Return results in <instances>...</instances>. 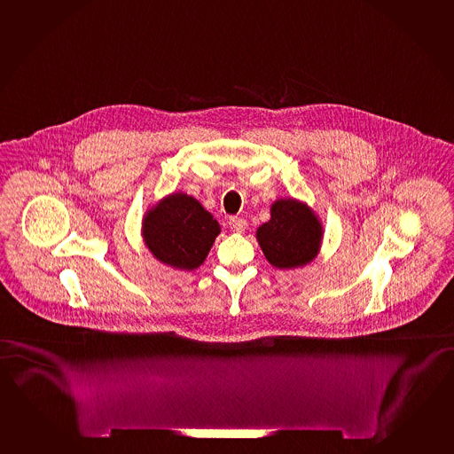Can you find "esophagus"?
<instances>
[{"label": "esophagus", "mask_w": 454, "mask_h": 454, "mask_svg": "<svg viewBox=\"0 0 454 454\" xmlns=\"http://www.w3.org/2000/svg\"><path fill=\"white\" fill-rule=\"evenodd\" d=\"M230 228L236 232H244L247 228V222L240 216H231L230 218Z\"/></svg>", "instance_id": "34e87169"}]
</instances>
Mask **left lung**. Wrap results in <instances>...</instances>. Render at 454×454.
Wrapping results in <instances>:
<instances>
[{"instance_id": "1", "label": "left lung", "mask_w": 454, "mask_h": 454, "mask_svg": "<svg viewBox=\"0 0 454 454\" xmlns=\"http://www.w3.org/2000/svg\"><path fill=\"white\" fill-rule=\"evenodd\" d=\"M323 226L312 208L293 198L277 200L270 220L261 224L256 239L266 260L278 269L302 268L320 252Z\"/></svg>"}]
</instances>
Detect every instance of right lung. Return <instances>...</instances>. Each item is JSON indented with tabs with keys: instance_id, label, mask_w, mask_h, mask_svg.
Here are the masks:
<instances>
[{
	"instance_id": "obj_1",
	"label": "right lung",
	"mask_w": 454,
	"mask_h": 454,
	"mask_svg": "<svg viewBox=\"0 0 454 454\" xmlns=\"http://www.w3.org/2000/svg\"><path fill=\"white\" fill-rule=\"evenodd\" d=\"M220 231L201 202L185 193L166 196L142 220V238L152 254L180 270L200 268Z\"/></svg>"
}]
</instances>
